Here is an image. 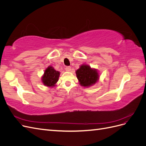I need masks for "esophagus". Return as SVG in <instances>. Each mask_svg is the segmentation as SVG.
I'll return each mask as SVG.
<instances>
[{
	"label": "esophagus",
	"instance_id": "1",
	"mask_svg": "<svg viewBox=\"0 0 146 146\" xmlns=\"http://www.w3.org/2000/svg\"><path fill=\"white\" fill-rule=\"evenodd\" d=\"M65 69H66V71H70V70H71V68H70V66H66Z\"/></svg>",
	"mask_w": 146,
	"mask_h": 146
}]
</instances>
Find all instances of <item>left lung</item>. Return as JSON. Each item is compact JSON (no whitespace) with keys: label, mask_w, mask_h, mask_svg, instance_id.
I'll return each instance as SVG.
<instances>
[{"label":"left lung","mask_w":146,"mask_h":146,"mask_svg":"<svg viewBox=\"0 0 146 146\" xmlns=\"http://www.w3.org/2000/svg\"><path fill=\"white\" fill-rule=\"evenodd\" d=\"M76 73L79 83L84 87H89L94 85L99 78V75L97 69L91 68L89 65H81Z\"/></svg>","instance_id":"1"}]
</instances>
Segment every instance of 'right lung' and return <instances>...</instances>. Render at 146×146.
<instances>
[{
  "label": "right lung",
  "instance_id": "1",
  "mask_svg": "<svg viewBox=\"0 0 146 146\" xmlns=\"http://www.w3.org/2000/svg\"><path fill=\"white\" fill-rule=\"evenodd\" d=\"M60 72L55 70L52 66H48L45 70L41 80L42 83L46 86L54 87L58 81Z\"/></svg>",
  "mask_w": 146,
  "mask_h": 146
}]
</instances>
